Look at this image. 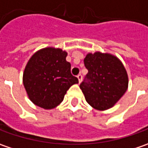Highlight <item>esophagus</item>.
Wrapping results in <instances>:
<instances>
[{
  "label": "esophagus",
  "instance_id": "34e87169",
  "mask_svg": "<svg viewBox=\"0 0 148 148\" xmlns=\"http://www.w3.org/2000/svg\"><path fill=\"white\" fill-rule=\"evenodd\" d=\"M77 78H78V79H79V82L81 83V82H82V79H83V75H82V74H79V75L77 76Z\"/></svg>",
  "mask_w": 148,
  "mask_h": 148
}]
</instances>
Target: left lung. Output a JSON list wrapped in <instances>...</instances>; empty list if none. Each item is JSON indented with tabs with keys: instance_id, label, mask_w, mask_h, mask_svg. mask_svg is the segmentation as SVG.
<instances>
[{
	"instance_id": "8db88e82",
	"label": "left lung",
	"mask_w": 148,
	"mask_h": 148,
	"mask_svg": "<svg viewBox=\"0 0 148 148\" xmlns=\"http://www.w3.org/2000/svg\"><path fill=\"white\" fill-rule=\"evenodd\" d=\"M84 61L88 73L79 87L87 103L98 110L114 106L128 85L127 74L122 62L114 55L100 52L88 54Z\"/></svg>"
}]
</instances>
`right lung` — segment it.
Listing matches in <instances>:
<instances>
[{"label":"right lung","mask_w":148,"mask_h":148,"mask_svg":"<svg viewBox=\"0 0 148 148\" xmlns=\"http://www.w3.org/2000/svg\"><path fill=\"white\" fill-rule=\"evenodd\" d=\"M67 52L53 47L38 50L27 63L23 84L30 101L45 109L61 103L67 90L79 79L70 72Z\"/></svg>","instance_id":"add662e5"}]
</instances>
